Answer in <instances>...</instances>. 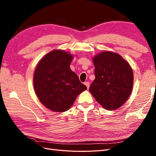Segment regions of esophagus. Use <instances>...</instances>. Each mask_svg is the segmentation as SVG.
<instances>
[{
    "mask_svg": "<svg viewBox=\"0 0 156 156\" xmlns=\"http://www.w3.org/2000/svg\"><path fill=\"white\" fill-rule=\"evenodd\" d=\"M84 85H86V87H87V88L88 89L89 88V87H90V83L89 82H84Z\"/></svg>",
    "mask_w": 156,
    "mask_h": 156,
    "instance_id": "esophagus-1",
    "label": "esophagus"
}]
</instances>
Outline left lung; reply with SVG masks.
Here are the masks:
<instances>
[{
  "label": "left lung",
  "mask_w": 156,
  "mask_h": 156,
  "mask_svg": "<svg viewBox=\"0 0 156 156\" xmlns=\"http://www.w3.org/2000/svg\"><path fill=\"white\" fill-rule=\"evenodd\" d=\"M95 79L89 90L108 111L120 107L127 101L133 85V73L129 63L111 51H103L92 58Z\"/></svg>",
  "instance_id": "1"
}]
</instances>
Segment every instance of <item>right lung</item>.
<instances>
[{
  "mask_svg": "<svg viewBox=\"0 0 156 156\" xmlns=\"http://www.w3.org/2000/svg\"><path fill=\"white\" fill-rule=\"evenodd\" d=\"M73 58L68 52L53 50L36 68L33 79L36 94L42 104L53 111H68L79 94L87 90L70 69Z\"/></svg>",
  "mask_w": 156,
  "mask_h": 156,
  "instance_id": "add662e5",
  "label": "right lung"
}]
</instances>
